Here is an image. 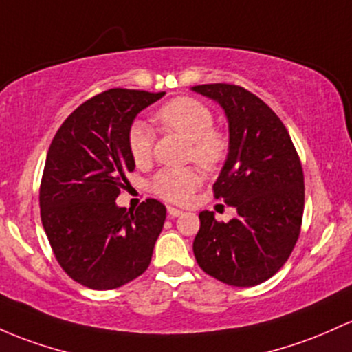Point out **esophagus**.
I'll return each instance as SVG.
<instances>
[{
  "instance_id": "34e87169",
  "label": "esophagus",
  "mask_w": 352,
  "mask_h": 352,
  "mask_svg": "<svg viewBox=\"0 0 352 352\" xmlns=\"http://www.w3.org/2000/svg\"><path fill=\"white\" fill-rule=\"evenodd\" d=\"M167 212H168L170 217H180V215L184 214L182 210H179V208H175V207H167Z\"/></svg>"
}]
</instances>
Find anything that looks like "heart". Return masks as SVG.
<instances>
[{"label": "heart", "mask_w": 352, "mask_h": 352, "mask_svg": "<svg viewBox=\"0 0 352 352\" xmlns=\"http://www.w3.org/2000/svg\"><path fill=\"white\" fill-rule=\"evenodd\" d=\"M155 120L179 133L190 144L188 158L197 162L206 170L217 168L226 158L227 137L214 126V113L206 103L192 96H179L160 107L155 113ZM126 145L132 160L137 165L148 164L152 158L153 137L144 122H133L126 133ZM202 177L194 167L185 168H164L153 177L152 190L173 204L187 202L192 192L197 190Z\"/></svg>", "instance_id": "1"}]
</instances>
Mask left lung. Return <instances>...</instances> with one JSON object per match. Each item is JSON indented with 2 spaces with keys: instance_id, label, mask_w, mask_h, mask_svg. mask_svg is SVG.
<instances>
[{
  "instance_id": "8db88e82",
  "label": "left lung",
  "mask_w": 352,
  "mask_h": 352,
  "mask_svg": "<svg viewBox=\"0 0 352 352\" xmlns=\"http://www.w3.org/2000/svg\"><path fill=\"white\" fill-rule=\"evenodd\" d=\"M192 90L226 111L229 153L214 194L237 210L229 222L215 220L214 212H200L195 258L220 283L252 287L283 267L299 239L302 165L284 123L258 96L229 83Z\"/></svg>"
}]
</instances>
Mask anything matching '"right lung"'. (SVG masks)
Returning a JSON list of instances; mask_svg holds the SVG:
<instances>
[{
  "label": "right lung",
  "instance_id": "add662e5",
  "mask_svg": "<svg viewBox=\"0 0 352 352\" xmlns=\"http://www.w3.org/2000/svg\"><path fill=\"white\" fill-rule=\"evenodd\" d=\"M165 91L111 88L82 103L50 145L40 187L41 222L61 269L85 287L117 289L142 276L167 208L146 199L117 206L133 172L126 133L135 117Z\"/></svg>",
  "mask_w": 352,
  "mask_h": 352
}]
</instances>
